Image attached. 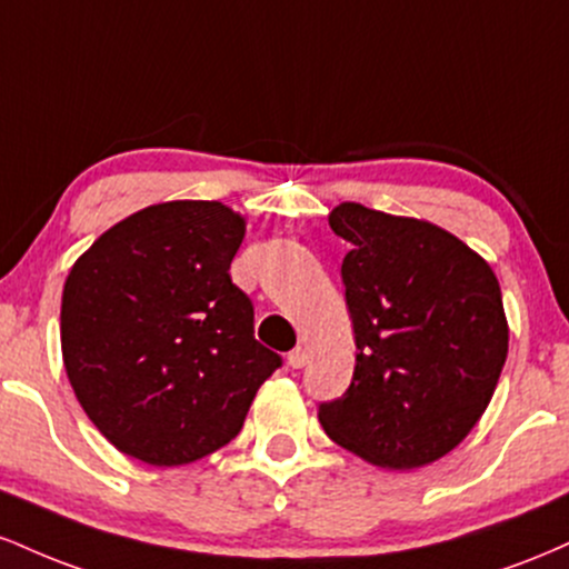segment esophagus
Wrapping results in <instances>:
<instances>
[{"mask_svg":"<svg viewBox=\"0 0 569 569\" xmlns=\"http://www.w3.org/2000/svg\"><path fill=\"white\" fill-rule=\"evenodd\" d=\"M307 363V350L305 348H293L289 352V367L291 369H302Z\"/></svg>","mask_w":569,"mask_h":569,"instance_id":"34e87169","label":"esophagus"}]
</instances>
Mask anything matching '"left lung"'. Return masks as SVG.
Returning a JSON list of instances; mask_svg holds the SVG:
<instances>
[{"instance_id":"1","label":"left lung","mask_w":569,"mask_h":569,"mask_svg":"<svg viewBox=\"0 0 569 569\" xmlns=\"http://www.w3.org/2000/svg\"><path fill=\"white\" fill-rule=\"evenodd\" d=\"M329 227L350 243L342 280L358 350L348 393L321 403L318 420L371 466H430L498 388L508 356L498 276L433 221L339 202Z\"/></svg>"}]
</instances>
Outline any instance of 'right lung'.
<instances>
[{"instance_id": "obj_1", "label": "right lung", "mask_w": 569, "mask_h": 569, "mask_svg": "<svg viewBox=\"0 0 569 569\" xmlns=\"http://www.w3.org/2000/svg\"><path fill=\"white\" fill-rule=\"evenodd\" d=\"M246 217L168 200L109 227L71 264L61 352L77 401L122 455L173 468L230 443L280 367L230 278Z\"/></svg>"}]
</instances>
